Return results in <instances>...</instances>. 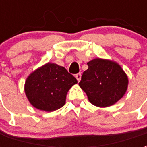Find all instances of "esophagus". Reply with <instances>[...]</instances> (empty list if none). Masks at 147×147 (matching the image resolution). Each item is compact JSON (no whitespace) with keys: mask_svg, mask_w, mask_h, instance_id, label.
I'll return each mask as SVG.
<instances>
[{"mask_svg":"<svg viewBox=\"0 0 147 147\" xmlns=\"http://www.w3.org/2000/svg\"><path fill=\"white\" fill-rule=\"evenodd\" d=\"M76 80L78 82H80V80H81V74L80 73H78L76 75Z\"/></svg>","mask_w":147,"mask_h":147,"instance_id":"34e87169","label":"esophagus"}]
</instances>
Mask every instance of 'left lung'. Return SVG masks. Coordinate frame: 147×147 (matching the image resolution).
<instances>
[{"mask_svg": "<svg viewBox=\"0 0 147 147\" xmlns=\"http://www.w3.org/2000/svg\"><path fill=\"white\" fill-rule=\"evenodd\" d=\"M79 85L90 102L98 107H108L123 98L128 85L126 73L119 64L95 58L87 63Z\"/></svg>", "mask_w": 147, "mask_h": 147, "instance_id": "left-lung-1", "label": "left lung"}]
</instances>
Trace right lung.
Segmentation results:
<instances>
[{"label": "right lung", "instance_id": "right-lung-1", "mask_svg": "<svg viewBox=\"0 0 147 147\" xmlns=\"http://www.w3.org/2000/svg\"><path fill=\"white\" fill-rule=\"evenodd\" d=\"M77 83L64 67L47 63L27 77L24 90L34 107L52 112L64 105L67 91Z\"/></svg>", "mask_w": 147, "mask_h": 147}]
</instances>
